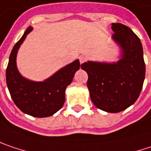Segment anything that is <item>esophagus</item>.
<instances>
[{
	"label": "esophagus",
	"mask_w": 151,
	"mask_h": 151,
	"mask_svg": "<svg viewBox=\"0 0 151 151\" xmlns=\"http://www.w3.org/2000/svg\"><path fill=\"white\" fill-rule=\"evenodd\" d=\"M86 59H87V58H86V57H84V56H81V57L79 58V60H80V63H83L86 61Z\"/></svg>",
	"instance_id": "34e87169"
}]
</instances>
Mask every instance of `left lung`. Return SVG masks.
Wrapping results in <instances>:
<instances>
[{"label": "left lung", "mask_w": 151, "mask_h": 151, "mask_svg": "<svg viewBox=\"0 0 151 151\" xmlns=\"http://www.w3.org/2000/svg\"><path fill=\"white\" fill-rule=\"evenodd\" d=\"M113 39L121 49L116 63L88 61L81 64L88 73L87 86L92 102L107 113H119L134 104L139 97L145 77L143 46L131 28L113 23Z\"/></svg>", "instance_id": "left-lung-1"}]
</instances>
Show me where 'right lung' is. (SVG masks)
Returning a JSON list of instances; mask_svg holds the SVG:
<instances>
[{
    "label": "right lung",
    "instance_id": "1",
    "mask_svg": "<svg viewBox=\"0 0 151 151\" xmlns=\"http://www.w3.org/2000/svg\"><path fill=\"white\" fill-rule=\"evenodd\" d=\"M32 30V27H28L12 50L6 71V80L10 95L21 112L33 117L45 118L53 115L62 108L65 101L66 88L81 65L76 59L44 81H30L23 77L17 69V53Z\"/></svg>",
    "mask_w": 151,
    "mask_h": 151
}]
</instances>
